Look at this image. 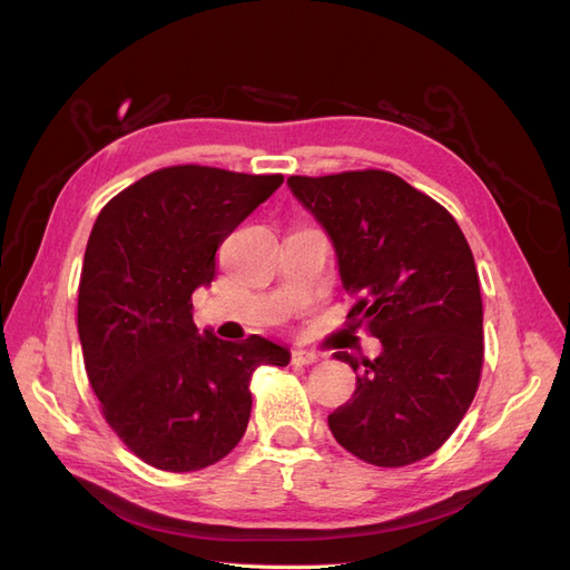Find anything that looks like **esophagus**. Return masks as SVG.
I'll return each instance as SVG.
<instances>
[{"label": "esophagus", "instance_id": "1", "mask_svg": "<svg viewBox=\"0 0 570 570\" xmlns=\"http://www.w3.org/2000/svg\"><path fill=\"white\" fill-rule=\"evenodd\" d=\"M318 361V354L316 352H308V350H295L292 352V364L297 366H312Z\"/></svg>", "mask_w": 570, "mask_h": 570}]
</instances>
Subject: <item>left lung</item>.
I'll list each match as a JSON object with an SVG mask.
<instances>
[{
  "label": "left lung",
  "mask_w": 570,
  "mask_h": 570,
  "mask_svg": "<svg viewBox=\"0 0 570 570\" xmlns=\"http://www.w3.org/2000/svg\"><path fill=\"white\" fill-rule=\"evenodd\" d=\"M327 233L347 318L381 340L375 358L335 352L356 373L333 438L385 469L433 454L469 411L482 368V299L469 243L452 214L387 170L287 178ZM354 325V327H356Z\"/></svg>",
  "instance_id": "obj_1"
}]
</instances>
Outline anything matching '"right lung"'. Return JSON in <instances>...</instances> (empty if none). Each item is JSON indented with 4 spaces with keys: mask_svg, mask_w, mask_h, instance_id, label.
I'll return each instance as SVG.
<instances>
[{
    "mask_svg": "<svg viewBox=\"0 0 570 570\" xmlns=\"http://www.w3.org/2000/svg\"><path fill=\"white\" fill-rule=\"evenodd\" d=\"M283 176L170 166L132 183L99 212L78 287L85 371L107 423L154 469L199 471L243 440L258 366L289 350L252 335L226 342L193 323L216 249Z\"/></svg>",
    "mask_w": 570,
    "mask_h": 570,
    "instance_id": "obj_1",
    "label": "right lung"
}]
</instances>
